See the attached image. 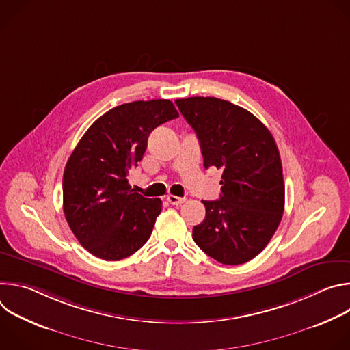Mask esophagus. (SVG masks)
<instances>
[{
  "label": "esophagus",
  "instance_id": "1",
  "mask_svg": "<svg viewBox=\"0 0 350 350\" xmlns=\"http://www.w3.org/2000/svg\"><path fill=\"white\" fill-rule=\"evenodd\" d=\"M166 199H167V202L170 205H176V206L185 202V198H180V196H176V195H167Z\"/></svg>",
  "mask_w": 350,
  "mask_h": 350
}]
</instances>
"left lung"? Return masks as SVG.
<instances>
[{
	"instance_id": "left-lung-1",
	"label": "left lung",
	"mask_w": 350,
	"mask_h": 350,
	"mask_svg": "<svg viewBox=\"0 0 350 350\" xmlns=\"http://www.w3.org/2000/svg\"><path fill=\"white\" fill-rule=\"evenodd\" d=\"M176 105L196 133L205 169L223 170L220 199L202 201L206 216L192 238L223 265L246 263L263 251L282 219L277 144L256 116L224 99L191 96Z\"/></svg>"
}]
</instances>
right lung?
Masks as SVG:
<instances>
[{
    "label": "right lung",
    "instance_id": "add662e5",
    "mask_svg": "<svg viewBox=\"0 0 350 350\" xmlns=\"http://www.w3.org/2000/svg\"><path fill=\"white\" fill-rule=\"evenodd\" d=\"M176 118L169 99L123 104L98 118L73 149L64 172V213L94 256L122 260L151 237L162 201L131 189L127 177L151 131Z\"/></svg>",
    "mask_w": 350,
    "mask_h": 350
}]
</instances>
